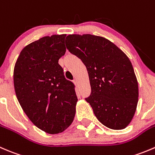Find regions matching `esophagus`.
<instances>
[{
	"label": "esophagus",
	"mask_w": 155,
	"mask_h": 155,
	"mask_svg": "<svg viewBox=\"0 0 155 155\" xmlns=\"http://www.w3.org/2000/svg\"><path fill=\"white\" fill-rule=\"evenodd\" d=\"M73 82H74V84H78V80L77 79H74V81H73Z\"/></svg>",
	"instance_id": "34e87169"
}]
</instances>
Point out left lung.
Listing matches in <instances>:
<instances>
[{
  "mask_svg": "<svg viewBox=\"0 0 155 155\" xmlns=\"http://www.w3.org/2000/svg\"><path fill=\"white\" fill-rule=\"evenodd\" d=\"M65 45L87 68L91 94L86 101L98 120L110 129L126 128L139 100L137 78L127 56L106 38L90 34L68 35Z\"/></svg>",
  "mask_w": 155,
  "mask_h": 155,
  "instance_id": "1",
  "label": "left lung"
}]
</instances>
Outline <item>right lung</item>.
I'll list each match as a JSON object with an SVG mask.
<instances>
[{"label":"right lung","mask_w":155,"mask_h":155,"mask_svg":"<svg viewBox=\"0 0 155 155\" xmlns=\"http://www.w3.org/2000/svg\"><path fill=\"white\" fill-rule=\"evenodd\" d=\"M66 35L45 36L21 51L13 71L18 101L40 130L57 134L72 124L78 98L72 82L65 79L59 59L66 51Z\"/></svg>","instance_id":"right-lung-1"}]
</instances>
